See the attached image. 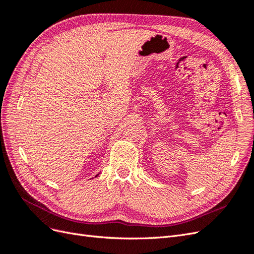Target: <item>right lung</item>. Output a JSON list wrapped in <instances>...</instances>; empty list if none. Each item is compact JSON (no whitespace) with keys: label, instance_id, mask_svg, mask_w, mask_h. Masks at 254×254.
<instances>
[{"label":"right lung","instance_id":"add662e5","mask_svg":"<svg viewBox=\"0 0 254 254\" xmlns=\"http://www.w3.org/2000/svg\"><path fill=\"white\" fill-rule=\"evenodd\" d=\"M97 176H98V175H96V176H95V177H97Z\"/></svg>","mask_w":254,"mask_h":254}]
</instances>
